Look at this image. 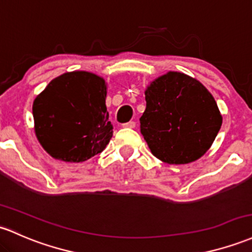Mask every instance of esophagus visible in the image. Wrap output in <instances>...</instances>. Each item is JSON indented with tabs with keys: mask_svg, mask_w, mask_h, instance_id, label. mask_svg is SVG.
Segmentation results:
<instances>
[{
	"mask_svg": "<svg viewBox=\"0 0 252 252\" xmlns=\"http://www.w3.org/2000/svg\"><path fill=\"white\" fill-rule=\"evenodd\" d=\"M135 126H136V123H135L134 121H130V122H126V123L123 124L124 128H129V129H132L135 128Z\"/></svg>",
	"mask_w": 252,
	"mask_h": 252,
	"instance_id": "34e87169",
	"label": "esophagus"
}]
</instances>
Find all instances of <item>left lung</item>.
<instances>
[{
    "label": "left lung",
    "mask_w": 252,
    "mask_h": 252,
    "mask_svg": "<svg viewBox=\"0 0 252 252\" xmlns=\"http://www.w3.org/2000/svg\"><path fill=\"white\" fill-rule=\"evenodd\" d=\"M145 95L140 128L154 157L167 164H189L208 151L222 117L201 82L170 71L152 82Z\"/></svg>",
    "instance_id": "obj_1"
}]
</instances>
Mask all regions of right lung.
<instances>
[{"instance_id":"add662e5","label":"right lung","mask_w":252,"mask_h":252,"mask_svg":"<svg viewBox=\"0 0 252 252\" xmlns=\"http://www.w3.org/2000/svg\"><path fill=\"white\" fill-rule=\"evenodd\" d=\"M106 85L87 71L52 80L33 101L37 139L55 159L81 162L101 153L112 137Z\"/></svg>"}]
</instances>
